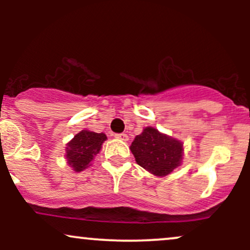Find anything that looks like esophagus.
<instances>
[{"mask_svg": "<svg viewBox=\"0 0 250 250\" xmlns=\"http://www.w3.org/2000/svg\"><path fill=\"white\" fill-rule=\"evenodd\" d=\"M115 137L117 140H121V141H128V135L127 134H115Z\"/></svg>", "mask_w": 250, "mask_h": 250, "instance_id": "34e87169", "label": "esophagus"}]
</instances>
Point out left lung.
I'll return each instance as SVG.
<instances>
[{"mask_svg": "<svg viewBox=\"0 0 250 250\" xmlns=\"http://www.w3.org/2000/svg\"><path fill=\"white\" fill-rule=\"evenodd\" d=\"M135 161L155 176H167L181 165L183 145L179 140L147 127L131 142Z\"/></svg>", "mask_w": 250, "mask_h": 250, "instance_id": "obj_1", "label": "left lung"}]
</instances>
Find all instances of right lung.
I'll return each instance as SVG.
<instances>
[{"label": "right lung", "instance_id": "obj_1", "mask_svg": "<svg viewBox=\"0 0 250 250\" xmlns=\"http://www.w3.org/2000/svg\"><path fill=\"white\" fill-rule=\"evenodd\" d=\"M105 140L107 136L103 133H95L87 129L81 130L70 142H68L65 148L67 163L76 173L84 170L100 153L102 143Z\"/></svg>", "mask_w": 250, "mask_h": 250}]
</instances>
